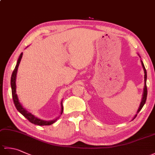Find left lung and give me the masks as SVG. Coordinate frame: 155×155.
Instances as JSON below:
<instances>
[{"mask_svg": "<svg viewBox=\"0 0 155 155\" xmlns=\"http://www.w3.org/2000/svg\"><path fill=\"white\" fill-rule=\"evenodd\" d=\"M138 55L139 56V54H138ZM139 57L140 58V56H139ZM140 62H141V64H142V67L143 68L144 72V88H143V96H142L143 97H142V99H141V102H140V103L139 107V108H138L137 112V114L134 115V117L133 118V120L137 116V114L139 113L140 110L141 109H142V108L143 107L144 104H145V102L147 101V71H146V69H145V67H144V65L143 64L142 60H140Z\"/></svg>", "mask_w": 155, "mask_h": 155, "instance_id": "left-lung-1", "label": "left lung"}]
</instances>
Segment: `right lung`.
I'll list each match as a JSON object with an SVG mask.
<instances>
[{"instance_id":"right-lung-1","label":"right lung","mask_w":155,"mask_h":155,"mask_svg":"<svg viewBox=\"0 0 155 155\" xmlns=\"http://www.w3.org/2000/svg\"><path fill=\"white\" fill-rule=\"evenodd\" d=\"M22 57V52L20 54L19 58L17 61V62H16V67L14 69V71L12 72V74L11 76V89H12V98H13V101H14V104L15 105V107L16 108V109L20 113L22 114L23 116H24L27 119H28L29 121L31 122V123L39 125V126H45V125H51L52 124H53L57 121V118H55L54 120H45L41 119L36 116H35L34 114H32L30 112H28L27 109L23 107L21 103L19 102L18 98L17 96V94H16V74H17V71H18V67L20 64V62L21 61V58ZM61 114H62V110H63V107H62V101L61 103Z\"/></svg>"}]
</instances>
